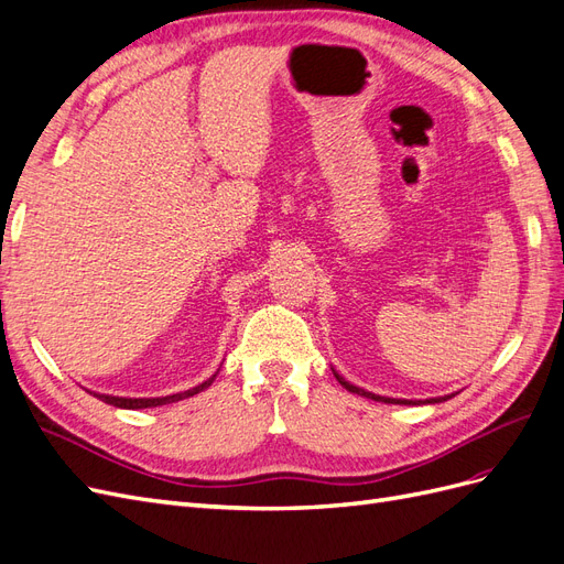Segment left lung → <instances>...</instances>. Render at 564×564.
I'll return each mask as SVG.
<instances>
[{"mask_svg": "<svg viewBox=\"0 0 564 564\" xmlns=\"http://www.w3.org/2000/svg\"><path fill=\"white\" fill-rule=\"evenodd\" d=\"M334 371V369H332ZM334 377H336V381L344 386L348 392H357V395H362V398H369V400H377V402H386V404H435V402H447V400H452L454 398V392L452 395H445V398H431V400H398V398H381V395H373V392H367L365 388H357V386H352L350 381H346L344 377H340V373H336L334 371Z\"/></svg>", "mask_w": 564, "mask_h": 564, "instance_id": "8db88e82", "label": "left lung"}]
</instances>
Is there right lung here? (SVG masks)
I'll return each mask as SVG.
<instances>
[{
  "instance_id": "add662e5",
  "label": "right lung",
  "mask_w": 564,
  "mask_h": 564,
  "mask_svg": "<svg viewBox=\"0 0 564 564\" xmlns=\"http://www.w3.org/2000/svg\"><path fill=\"white\" fill-rule=\"evenodd\" d=\"M218 373V371H216ZM209 377L204 383L191 388V390H183V392H176V395H166V398H117V395H100V392H94V398L104 400L106 404H112V406H119V409H148V406H160V404H169V402H178V400H185V398H193L197 395V392H202L204 388H209L216 379Z\"/></svg>"
}]
</instances>
